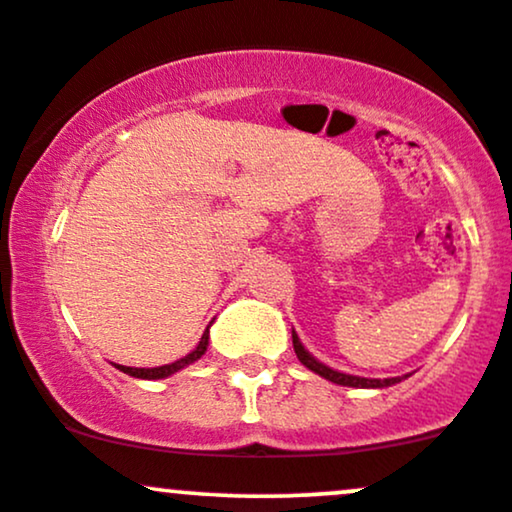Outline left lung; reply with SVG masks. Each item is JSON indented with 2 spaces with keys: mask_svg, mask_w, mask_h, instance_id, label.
<instances>
[{
  "mask_svg": "<svg viewBox=\"0 0 512 512\" xmlns=\"http://www.w3.org/2000/svg\"><path fill=\"white\" fill-rule=\"evenodd\" d=\"M293 348H295V355H298V360L303 362L307 369H312V372L319 374V377L334 381V384H341V386H353V389H384V386H393L398 384L400 377H391V379H365V377H353V374H343V372H336V369L322 365V362L315 360L310 353H307L303 343H300L298 334L293 331ZM408 377V374H405Z\"/></svg>",
  "mask_w": 512,
  "mask_h": 512,
  "instance_id": "1",
  "label": "left lung"
}]
</instances>
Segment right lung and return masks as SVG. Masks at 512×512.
<instances>
[{
    "mask_svg": "<svg viewBox=\"0 0 512 512\" xmlns=\"http://www.w3.org/2000/svg\"><path fill=\"white\" fill-rule=\"evenodd\" d=\"M207 343H209V329H205V334H202L200 343H197L195 350H190L186 357H181V360L171 362V365L150 367V369H145V367H123V365H114V367L121 369L123 374H128V377H135V379H166V377H171V374H174V372H178V369L193 365L195 360H200V357L205 355Z\"/></svg>",
    "mask_w": 512,
    "mask_h": 512,
    "instance_id": "obj_1",
    "label": "right lung"
}]
</instances>
